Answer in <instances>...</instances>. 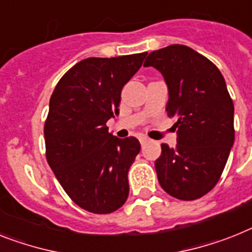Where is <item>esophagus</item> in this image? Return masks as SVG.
<instances>
[{"mask_svg": "<svg viewBox=\"0 0 252 252\" xmlns=\"http://www.w3.org/2000/svg\"><path fill=\"white\" fill-rule=\"evenodd\" d=\"M150 141L149 137L146 136H141L139 137V142H141V145H145V143H147Z\"/></svg>", "mask_w": 252, "mask_h": 252, "instance_id": "obj_1", "label": "esophagus"}]
</instances>
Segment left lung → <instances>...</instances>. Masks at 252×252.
Masks as SVG:
<instances>
[{"instance_id":"1","label":"left lung","mask_w":252,"mask_h":252,"mask_svg":"<svg viewBox=\"0 0 252 252\" xmlns=\"http://www.w3.org/2000/svg\"><path fill=\"white\" fill-rule=\"evenodd\" d=\"M143 66L164 75L166 113L175 118L178 134L174 149L161 145L155 161L158 183L178 200H197L220 179L234 142V107L225 80L209 59L183 44L154 51Z\"/></svg>"}]
</instances>
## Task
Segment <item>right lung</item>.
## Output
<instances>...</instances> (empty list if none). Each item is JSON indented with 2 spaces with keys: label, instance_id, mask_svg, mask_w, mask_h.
<instances>
[{
  "label": "right lung",
  "instance_id": "obj_1",
  "mask_svg": "<svg viewBox=\"0 0 252 252\" xmlns=\"http://www.w3.org/2000/svg\"><path fill=\"white\" fill-rule=\"evenodd\" d=\"M147 52L119 58H88L61 77L44 122L46 158L59 183L79 208L110 214L129 194L128 170L141 145L116 138L107 120L119 113L124 84Z\"/></svg>",
  "mask_w": 252,
  "mask_h": 252
}]
</instances>
